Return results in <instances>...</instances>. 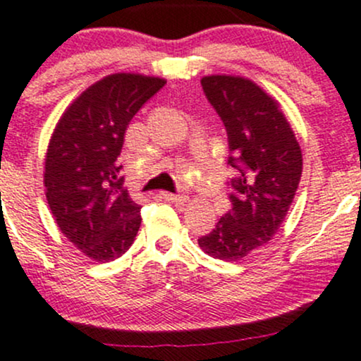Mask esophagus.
I'll list each match as a JSON object with an SVG mask.
<instances>
[{"label":"esophagus","mask_w":361,"mask_h":361,"mask_svg":"<svg viewBox=\"0 0 361 361\" xmlns=\"http://www.w3.org/2000/svg\"><path fill=\"white\" fill-rule=\"evenodd\" d=\"M162 199L171 200V202L176 204H185L188 200V195H183V193H169V192H161Z\"/></svg>","instance_id":"34e87169"}]
</instances>
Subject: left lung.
Instances as JSON below:
<instances>
[{
	"label": "left lung",
	"mask_w": 361,
	"mask_h": 361,
	"mask_svg": "<svg viewBox=\"0 0 361 361\" xmlns=\"http://www.w3.org/2000/svg\"><path fill=\"white\" fill-rule=\"evenodd\" d=\"M200 85L225 124L237 174L230 180L231 207L199 245L216 259L238 261L271 240L286 219L301 180V147L279 102L252 81L206 75Z\"/></svg>",
	"instance_id": "1"
}]
</instances>
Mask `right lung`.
<instances>
[{
  "mask_svg": "<svg viewBox=\"0 0 361 361\" xmlns=\"http://www.w3.org/2000/svg\"><path fill=\"white\" fill-rule=\"evenodd\" d=\"M164 85L152 75H107L72 102L53 131L44 159L48 206L91 259L109 263L135 242L142 206L124 187L119 155L130 121Z\"/></svg>",
  "mask_w": 361,
  "mask_h": 361,
  "instance_id": "right-lung-1",
  "label": "right lung"
}]
</instances>
